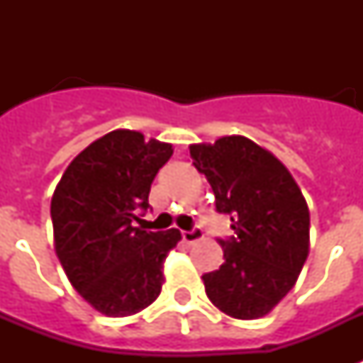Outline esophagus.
Masks as SVG:
<instances>
[{"mask_svg": "<svg viewBox=\"0 0 363 363\" xmlns=\"http://www.w3.org/2000/svg\"><path fill=\"white\" fill-rule=\"evenodd\" d=\"M203 238V232H201V228H192L190 232H182V239H184V242H196L199 241V239Z\"/></svg>", "mask_w": 363, "mask_h": 363, "instance_id": "34e87169", "label": "esophagus"}]
</instances>
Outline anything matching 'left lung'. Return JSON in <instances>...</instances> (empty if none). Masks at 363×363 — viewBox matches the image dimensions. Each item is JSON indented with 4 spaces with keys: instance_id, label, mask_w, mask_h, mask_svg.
<instances>
[{
    "instance_id": "obj_1",
    "label": "left lung",
    "mask_w": 363,
    "mask_h": 363,
    "mask_svg": "<svg viewBox=\"0 0 363 363\" xmlns=\"http://www.w3.org/2000/svg\"><path fill=\"white\" fill-rule=\"evenodd\" d=\"M190 156L232 218L224 264L205 273L207 298L228 316L262 318L286 296L309 256V207L290 171L254 141L226 135L190 145Z\"/></svg>"
}]
</instances>
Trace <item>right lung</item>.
I'll return each instance as SVG.
<instances>
[{
    "mask_svg": "<svg viewBox=\"0 0 363 363\" xmlns=\"http://www.w3.org/2000/svg\"><path fill=\"white\" fill-rule=\"evenodd\" d=\"M173 147L115 130L88 145L60 179L50 201L54 248L77 292L107 316H130L152 303L164 262L181 232L135 228L148 192Z\"/></svg>",
    "mask_w": 363,
    "mask_h": 363,
    "instance_id": "add662e5",
    "label": "right lung"
}]
</instances>
